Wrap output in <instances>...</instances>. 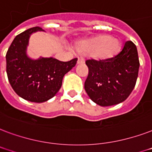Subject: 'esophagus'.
<instances>
[{
  "instance_id": "esophagus-1",
  "label": "esophagus",
  "mask_w": 152,
  "mask_h": 152,
  "mask_svg": "<svg viewBox=\"0 0 152 152\" xmlns=\"http://www.w3.org/2000/svg\"><path fill=\"white\" fill-rule=\"evenodd\" d=\"M85 63V60L82 57H78L77 58V64H82V63Z\"/></svg>"
}]
</instances>
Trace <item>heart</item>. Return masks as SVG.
Instances as JSON below:
<instances>
[{
    "instance_id": "b5f03b06",
    "label": "heart",
    "mask_w": 152,
    "mask_h": 152,
    "mask_svg": "<svg viewBox=\"0 0 152 152\" xmlns=\"http://www.w3.org/2000/svg\"><path fill=\"white\" fill-rule=\"evenodd\" d=\"M77 50L87 55H92L100 59H107L113 56L120 48L118 39L106 35H101L89 40L78 43Z\"/></svg>"
}]
</instances>
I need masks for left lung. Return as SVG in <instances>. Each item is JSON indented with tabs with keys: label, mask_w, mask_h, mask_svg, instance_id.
I'll return each mask as SVG.
<instances>
[{
	"label": "left lung",
	"mask_w": 152,
	"mask_h": 152,
	"mask_svg": "<svg viewBox=\"0 0 152 152\" xmlns=\"http://www.w3.org/2000/svg\"><path fill=\"white\" fill-rule=\"evenodd\" d=\"M89 74L85 89L89 98L101 106L117 104L129 97L136 86L140 61L136 46L127 41L122 50L107 59H88Z\"/></svg>",
	"instance_id": "left-lung-1"
}]
</instances>
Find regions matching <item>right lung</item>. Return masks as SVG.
Masks as SVG:
<instances>
[{"label":"right lung","instance_id":"add662e5","mask_svg":"<svg viewBox=\"0 0 152 152\" xmlns=\"http://www.w3.org/2000/svg\"><path fill=\"white\" fill-rule=\"evenodd\" d=\"M43 31L39 27L19 34L6 53V71L16 94L24 100L41 103L52 98L62 86L64 75L77 63V58L61 62L53 58H29L26 54L31 34Z\"/></svg>","mask_w":152,"mask_h":152}]
</instances>
